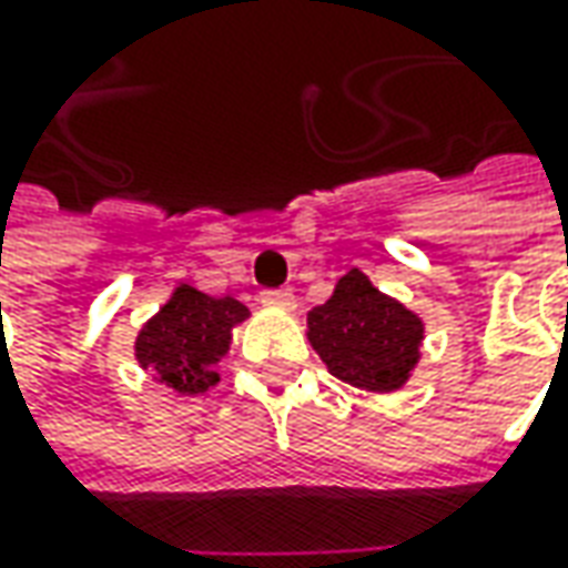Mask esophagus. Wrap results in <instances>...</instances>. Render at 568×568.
Returning a JSON list of instances; mask_svg holds the SVG:
<instances>
[{
	"instance_id": "34e87169",
	"label": "esophagus",
	"mask_w": 568,
	"mask_h": 568,
	"mask_svg": "<svg viewBox=\"0 0 568 568\" xmlns=\"http://www.w3.org/2000/svg\"><path fill=\"white\" fill-rule=\"evenodd\" d=\"M265 306H277V310H294V294H287V291H262L258 296Z\"/></svg>"
}]
</instances>
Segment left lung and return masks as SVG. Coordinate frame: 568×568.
Listing matches in <instances>:
<instances>
[{
  "mask_svg": "<svg viewBox=\"0 0 568 568\" xmlns=\"http://www.w3.org/2000/svg\"><path fill=\"white\" fill-rule=\"evenodd\" d=\"M306 328L328 373L354 388L395 392L420 361L424 322L376 291L357 268L341 277L322 306L310 310Z\"/></svg>",
  "mask_w": 568,
  "mask_h": 568,
  "instance_id": "left-lung-1",
  "label": "left lung"
}]
</instances>
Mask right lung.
Here are the masks:
<instances>
[{
  "label": "right lung",
  "instance_id": "add662e5",
  "mask_svg": "<svg viewBox=\"0 0 568 568\" xmlns=\"http://www.w3.org/2000/svg\"><path fill=\"white\" fill-rule=\"evenodd\" d=\"M250 310L233 296H207L180 284L161 313L135 338V361L180 395H202L217 385L214 366L230 351V332Z\"/></svg>",
  "mask_w": 568,
  "mask_h": 568
}]
</instances>
